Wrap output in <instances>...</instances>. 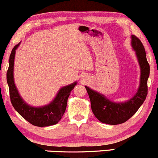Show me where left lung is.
I'll list each match as a JSON object with an SVG mask.
<instances>
[{
  "label": "left lung",
  "instance_id": "obj_1",
  "mask_svg": "<svg viewBox=\"0 0 158 158\" xmlns=\"http://www.w3.org/2000/svg\"><path fill=\"white\" fill-rule=\"evenodd\" d=\"M131 45L136 51L141 69L140 85L135 97L126 102L114 103L85 86L90 98L92 111L94 116L103 123L118 125L126 122L137 111L147 97V81L150 67L146 59L145 48L140 40L134 35H131Z\"/></svg>",
  "mask_w": 158,
  "mask_h": 158
}]
</instances>
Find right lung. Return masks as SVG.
<instances>
[{"instance_id":"right-lung-1","label":"right lung","mask_w":158,"mask_h":158,"mask_svg":"<svg viewBox=\"0 0 158 158\" xmlns=\"http://www.w3.org/2000/svg\"><path fill=\"white\" fill-rule=\"evenodd\" d=\"M19 44H16L12 50L9 60V68L6 72V80L10 90V101L12 106L23 118L39 127L50 126L55 125L62 117L66 110L68 99L70 92L77 82L65 86L59 91L54 100L50 104L41 108H35L26 104L20 97L13 79V67L15 50Z\"/></svg>"}]
</instances>
